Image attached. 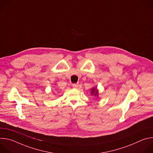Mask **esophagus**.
Wrapping results in <instances>:
<instances>
[{"mask_svg":"<svg viewBox=\"0 0 153 153\" xmlns=\"http://www.w3.org/2000/svg\"><path fill=\"white\" fill-rule=\"evenodd\" d=\"M79 86V83H73V87L74 88H77Z\"/></svg>","mask_w":153,"mask_h":153,"instance_id":"34e87169","label":"esophagus"}]
</instances>
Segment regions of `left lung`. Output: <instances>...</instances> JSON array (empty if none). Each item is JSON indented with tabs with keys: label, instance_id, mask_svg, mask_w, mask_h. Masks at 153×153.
Returning a JSON list of instances; mask_svg holds the SVG:
<instances>
[{
	"label": "left lung",
	"instance_id": "8db88e82",
	"mask_svg": "<svg viewBox=\"0 0 153 153\" xmlns=\"http://www.w3.org/2000/svg\"><path fill=\"white\" fill-rule=\"evenodd\" d=\"M91 94L92 95H93V94H94V96H97V95H98V91H97V88H93L92 90H91Z\"/></svg>",
	"mask_w": 153,
	"mask_h": 153
}]
</instances>
